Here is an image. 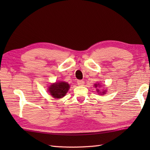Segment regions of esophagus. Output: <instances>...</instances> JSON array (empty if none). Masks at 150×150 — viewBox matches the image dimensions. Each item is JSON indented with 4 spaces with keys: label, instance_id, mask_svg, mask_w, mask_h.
<instances>
[{
    "label": "esophagus",
    "instance_id": "obj_1",
    "mask_svg": "<svg viewBox=\"0 0 150 150\" xmlns=\"http://www.w3.org/2000/svg\"><path fill=\"white\" fill-rule=\"evenodd\" d=\"M84 84V81L82 80H79L77 81V84L79 86H83Z\"/></svg>",
    "mask_w": 150,
    "mask_h": 150
}]
</instances>
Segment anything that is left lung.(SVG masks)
Returning a JSON list of instances; mask_svg holds the SVG:
<instances>
[{"label":"left lung","mask_w":150,"mask_h":150,"mask_svg":"<svg viewBox=\"0 0 150 150\" xmlns=\"http://www.w3.org/2000/svg\"><path fill=\"white\" fill-rule=\"evenodd\" d=\"M98 85H99V84H95V87L99 86H98ZM97 91H98V90H97ZM105 91H104L103 92V93H105ZM102 94H104V93H102Z\"/></svg>","instance_id":"1"}]
</instances>
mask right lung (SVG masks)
Segmentation results:
<instances>
[{
  "instance_id": "add662e5",
  "label": "right lung",
  "mask_w": 150,
  "mask_h": 150,
  "mask_svg": "<svg viewBox=\"0 0 150 150\" xmlns=\"http://www.w3.org/2000/svg\"><path fill=\"white\" fill-rule=\"evenodd\" d=\"M69 88V85L65 82H56L50 86L49 91L54 98H60L65 96Z\"/></svg>"
}]
</instances>
